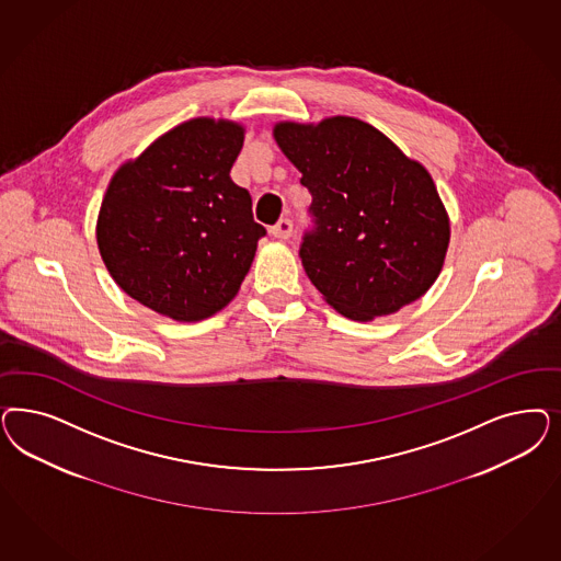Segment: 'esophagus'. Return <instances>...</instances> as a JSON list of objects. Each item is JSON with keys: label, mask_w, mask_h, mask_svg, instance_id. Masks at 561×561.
I'll return each mask as SVG.
<instances>
[{"label": "esophagus", "mask_w": 561, "mask_h": 561, "mask_svg": "<svg viewBox=\"0 0 561 561\" xmlns=\"http://www.w3.org/2000/svg\"><path fill=\"white\" fill-rule=\"evenodd\" d=\"M271 233L276 237V239L285 241V239H289V237L293 236V222H290L289 218H280V220L272 227Z\"/></svg>", "instance_id": "1"}]
</instances>
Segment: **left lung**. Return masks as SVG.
Wrapping results in <instances>:
<instances>
[{
    "mask_svg": "<svg viewBox=\"0 0 561 561\" xmlns=\"http://www.w3.org/2000/svg\"><path fill=\"white\" fill-rule=\"evenodd\" d=\"M272 134L311 194L299 255L325 304L369 322L427 293L450 243L427 169L355 117L280 122Z\"/></svg>",
    "mask_w": 561,
    "mask_h": 561,
    "instance_id": "8db88e82",
    "label": "left lung"
}]
</instances>
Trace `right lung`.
Listing matches in <instances>:
<instances>
[{"label":"right lung","instance_id":"right-lung-1","mask_svg":"<svg viewBox=\"0 0 561 561\" xmlns=\"http://www.w3.org/2000/svg\"><path fill=\"white\" fill-rule=\"evenodd\" d=\"M245 129L196 117L169 129L108 181L96 243L131 299L178 322L229 306L266 229L231 180Z\"/></svg>","mask_w":561,"mask_h":561}]
</instances>
